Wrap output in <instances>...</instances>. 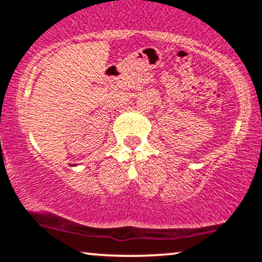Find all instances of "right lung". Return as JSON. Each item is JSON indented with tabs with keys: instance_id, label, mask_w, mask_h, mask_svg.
<instances>
[{
	"instance_id": "obj_1",
	"label": "right lung",
	"mask_w": 262,
	"mask_h": 262,
	"mask_svg": "<svg viewBox=\"0 0 262 262\" xmlns=\"http://www.w3.org/2000/svg\"><path fill=\"white\" fill-rule=\"evenodd\" d=\"M74 166H75V165H74Z\"/></svg>"
}]
</instances>
